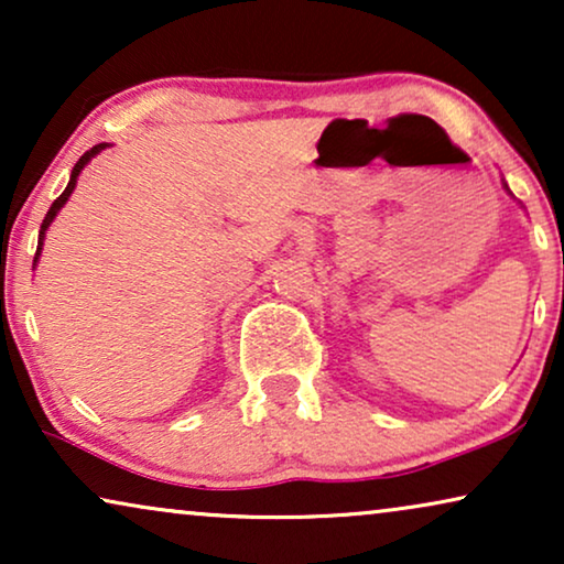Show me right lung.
Returning <instances> with one entry per match:
<instances>
[{"instance_id": "right-lung-1", "label": "right lung", "mask_w": 564, "mask_h": 564, "mask_svg": "<svg viewBox=\"0 0 564 564\" xmlns=\"http://www.w3.org/2000/svg\"><path fill=\"white\" fill-rule=\"evenodd\" d=\"M102 149H105V143H99V145H95V149H89L87 153H84V156H82L79 161H76V166L72 169V180H68V184H66V189H64V192H61V195H58L56 199H53L51 210H48V213H45V220H43V226H41V243H43V238H45V230H48V226H51V220H53V218H56V213L61 210V207H64V203H66V199H68V195H72V192H74V187H76V176H79V172H82V169H84V166H87V161H89L91 156H97V153H99V151H102ZM41 243H37V253H41ZM37 253H35V259H37Z\"/></svg>"}]
</instances>
